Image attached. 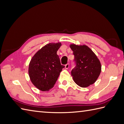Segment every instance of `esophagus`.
<instances>
[{
	"label": "esophagus",
	"instance_id": "obj_1",
	"mask_svg": "<svg viewBox=\"0 0 124 124\" xmlns=\"http://www.w3.org/2000/svg\"><path fill=\"white\" fill-rule=\"evenodd\" d=\"M69 68V64L68 63V64H67L65 65V69H68Z\"/></svg>",
	"mask_w": 124,
	"mask_h": 124
}]
</instances>
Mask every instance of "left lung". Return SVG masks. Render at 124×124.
<instances>
[{"label":"left lung","mask_w":124,"mask_h":124,"mask_svg":"<svg viewBox=\"0 0 124 124\" xmlns=\"http://www.w3.org/2000/svg\"><path fill=\"white\" fill-rule=\"evenodd\" d=\"M76 67L71 76L77 85L82 88L89 87L96 81L101 71V65L93 52L87 45L71 44Z\"/></svg>","instance_id":"left-lung-1"}]
</instances>
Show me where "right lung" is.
<instances>
[{
    "instance_id": "right-lung-1",
    "label": "right lung",
    "mask_w": 124,
    "mask_h": 124,
    "mask_svg": "<svg viewBox=\"0 0 124 124\" xmlns=\"http://www.w3.org/2000/svg\"><path fill=\"white\" fill-rule=\"evenodd\" d=\"M61 43H49L40 49L31 58L28 67L31 82L39 90L52 88L65 67L61 64L57 51Z\"/></svg>"
}]
</instances>
